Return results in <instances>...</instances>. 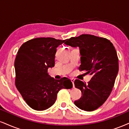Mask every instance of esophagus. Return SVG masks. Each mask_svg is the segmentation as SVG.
<instances>
[{
	"instance_id": "obj_1",
	"label": "esophagus",
	"mask_w": 129,
	"mask_h": 129,
	"mask_svg": "<svg viewBox=\"0 0 129 129\" xmlns=\"http://www.w3.org/2000/svg\"><path fill=\"white\" fill-rule=\"evenodd\" d=\"M71 82H72V83H73V88H74V79H71Z\"/></svg>"
}]
</instances>
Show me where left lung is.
<instances>
[{
	"label": "left lung",
	"mask_w": 129,
	"mask_h": 129,
	"mask_svg": "<svg viewBox=\"0 0 129 129\" xmlns=\"http://www.w3.org/2000/svg\"><path fill=\"white\" fill-rule=\"evenodd\" d=\"M66 41L67 45L79 47V71L92 76L88 83L75 80V87L81 91L82 97L74 104L83 111H94L106 102L112 91L118 71L117 52L109 40L89 34L71 37Z\"/></svg>",
	"instance_id": "8db88e82"
}]
</instances>
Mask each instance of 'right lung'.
I'll list each match as a JSON object with an SVG mask.
<instances>
[{"label":"right lung","instance_id":"1","mask_svg":"<svg viewBox=\"0 0 129 129\" xmlns=\"http://www.w3.org/2000/svg\"><path fill=\"white\" fill-rule=\"evenodd\" d=\"M66 40L36 38L23 43L18 50L14 62L15 86L32 109H48L55 103L60 89L73 87L69 79L56 80L47 73L48 69L55 66L56 48Z\"/></svg>","mask_w":129,"mask_h":129}]
</instances>
